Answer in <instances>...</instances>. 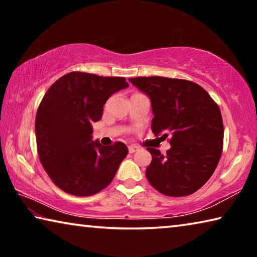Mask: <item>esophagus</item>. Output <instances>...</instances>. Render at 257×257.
Instances as JSON below:
<instances>
[{"label": "esophagus", "instance_id": "34e87169", "mask_svg": "<svg viewBox=\"0 0 257 257\" xmlns=\"http://www.w3.org/2000/svg\"><path fill=\"white\" fill-rule=\"evenodd\" d=\"M128 150H129V153L130 154H133V153H135V152H137V151H139V149H138V147L137 146H129L128 147Z\"/></svg>", "mask_w": 257, "mask_h": 257}]
</instances>
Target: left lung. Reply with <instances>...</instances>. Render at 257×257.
<instances>
[{
	"mask_svg": "<svg viewBox=\"0 0 257 257\" xmlns=\"http://www.w3.org/2000/svg\"><path fill=\"white\" fill-rule=\"evenodd\" d=\"M129 81L151 99L152 132L170 137L167 154L147 147L152 162L146 178L161 194L188 196L210 179L222 154L223 121L205 89L193 81L137 77Z\"/></svg>",
	"mask_w": 257,
	"mask_h": 257,
	"instance_id": "left-lung-1",
	"label": "left lung"
}]
</instances>
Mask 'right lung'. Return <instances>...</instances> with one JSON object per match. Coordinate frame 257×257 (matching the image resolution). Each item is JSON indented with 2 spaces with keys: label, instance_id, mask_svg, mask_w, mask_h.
<instances>
[{
  "label": "right lung",
  "instance_id": "right-lung-1",
  "mask_svg": "<svg viewBox=\"0 0 257 257\" xmlns=\"http://www.w3.org/2000/svg\"><path fill=\"white\" fill-rule=\"evenodd\" d=\"M129 85L122 77L73 71L52 85L38 106L35 133L41 163L60 189L90 196L111 184L128 147L93 141L107 98Z\"/></svg>",
  "mask_w": 257,
  "mask_h": 257
}]
</instances>
